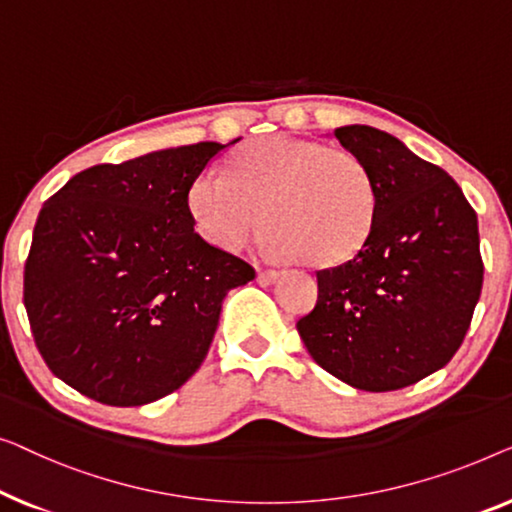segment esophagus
I'll return each instance as SVG.
<instances>
[{"mask_svg":"<svg viewBox=\"0 0 512 512\" xmlns=\"http://www.w3.org/2000/svg\"><path fill=\"white\" fill-rule=\"evenodd\" d=\"M276 278H278L276 269H259L257 271V283L259 285H271Z\"/></svg>","mask_w":512,"mask_h":512,"instance_id":"esophagus-1","label":"esophagus"}]
</instances>
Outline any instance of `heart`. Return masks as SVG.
Wrapping results in <instances>:
<instances>
[{
    "mask_svg": "<svg viewBox=\"0 0 512 512\" xmlns=\"http://www.w3.org/2000/svg\"><path fill=\"white\" fill-rule=\"evenodd\" d=\"M187 204L201 236L215 248L239 250L264 225L273 253L308 264H338L369 239L376 183L355 153L325 143L266 136L236 150L229 176L206 169Z\"/></svg>",
    "mask_w": 512,
    "mask_h": 512,
    "instance_id": "1",
    "label": "heart"
}]
</instances>
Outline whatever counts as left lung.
<instances>
[{"label":"left lung","mask_w":512,"mask_h":512,"mask_svg":"<svg viewBox=\"0 0 512 512\" xmlns=\"http://www.w3.org/2000/svg\"><path fill=\"white\" fill-rule=\"evenodd\" d=\"M376 183L369 239L318 271V304L297 322L322 369L366 392L401 390L443 369L482 290L478 215L436 164L376 127L334 129Z\"/></svg>","instance_id":"8db88e82"}]
</instances>
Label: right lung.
<instances>
[{"instance_id":"obj_1","label":"right lung","mask_w":512,"mask_h":512,"mask_svg":"<svg viewBox=\"0 0 512 512\" xmlns=\"http://www.w3.org/2000/svg\"><path fill=\"white\" fill-rule=\"evenodd\" d=\"M222 148L95 164L43 204L23 301L43 362L76 392L143 406L178 390L206 359L225 294L255 278L194 232L187 192Z\"/></svg>"}]
</instances>
